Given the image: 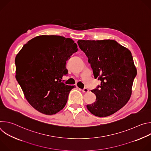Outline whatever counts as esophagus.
Masks as SVG:
<instances>
[{"mask_svg": "<svg viewBox=\"0 0 151 151\" xmlns=\"http://www.w3.org/2000/svg\"><path fill=\"white\" fill-rule=\"evenodd\" d=\"M82 92H83V93H88V92L89 91L88 89L87 88H84L82 90Z\"/></svg>", "mask_w": 151, "mask_h": 151, "instance_id": "34e87169", "label": "esophagus"}]
</instances>
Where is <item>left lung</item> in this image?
Wrapping results in <instances>:
<instances>
[{
	"instance_id": "left-lung-1",
	"label": "left lung",
	"mask_w": 151,
	"mask_h": 151,
	"mask_svg": "<svg viewBox=\"0 0 151 151\" xmlns=\"http://www.w3.org/2000/svg\"><path fill=\"white\" fill-rule=\"evenodd\" d=\"M78 44L88 58L94 78L100 85L91 91L96 101L87 104L94 115L106 117L121 109L130 99L137 70L130 51L114 40H79Z\"/></svg>"
}]
</instances>
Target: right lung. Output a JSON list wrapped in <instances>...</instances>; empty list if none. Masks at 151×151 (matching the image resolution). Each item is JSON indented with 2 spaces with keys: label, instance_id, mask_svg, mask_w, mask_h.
<instances>
[{
  "label": "right lung",
  "instance_id": "add662e5",
  "mask_svg": "<svg viewBox=\"0 0 151 151\" xmlns=\"http://www.w3.org/2000/svg\"><path fill=\"white\" fill-rule=\"evenodd\" d=\"M77 47L72 39L42 35L29 40L17 54V79L26 99L37 111L54 115L65 106L75 86L65 85L62 78L68 74L66 61ZM26 48L29 49L26 52Z\"/></svg>",
  "mask_w": 151,
  "mask_h": 151
}]
</instances>
